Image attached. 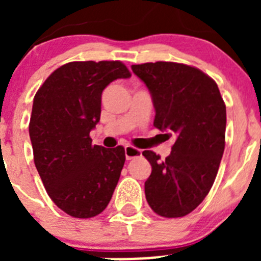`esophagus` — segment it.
I'll return each mask as SVG.
<instances>
[{
    "label": "esophagus",
    "instance_id": "1",
    "mask_svg": "<svg viewBox=\"0 0 261 261\" xmlns=\"http://www.w3.org/2000/svg\"><path fill=\"white\" fill-rule=\"evenodd\" d=\"M141 154V150H140V149H136L132 145H126L125 146V158L128 159V161H130V159L133 158H137V156H140Z\"/></svg>",
    "mask_w": 261,
    "mask_h": 261
}]
</instances>
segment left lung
<instances>
[{
    "mask_svg": "<svg viewBox=\"0 0 261 261\" xmlns=\"http://www.w3.org/2000/svg\"><path fill=\"white\" fill-rule=\"evenodd\" d=\"M149 89L155 108L154 126L175 136L171 154L161 161L154 151L145 181L147 204L159 216L190 214L206 197L225 150L226 106L217 84L195 66L177 62L132 65Z\"/></svg>",
    "mask_w": 261,
    "mask_h": 261,
    "instance_id": "left-lung-1",
    "label": "left lung"
}]
</instances>
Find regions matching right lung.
<instances>
[{
	"label": "right lung",
	"mask_w": 261,
	"mask_h": 261,
	"mask_svg": "<svg viewBox=\"0 0 261 261\" xmlns=\"http://www.w3.org/2000/svg\"><path fill=\"white\" fill-rule=\"evenodd\" d=\"M129 77L121 61L68 62L34 98L29 125L34 162L48 196L69 216H98L116 188L125 150L93 145L90 132L100 120L103 90Z\"/></svg>",
	"instance_id": "add662e5"
}]
</instances>
